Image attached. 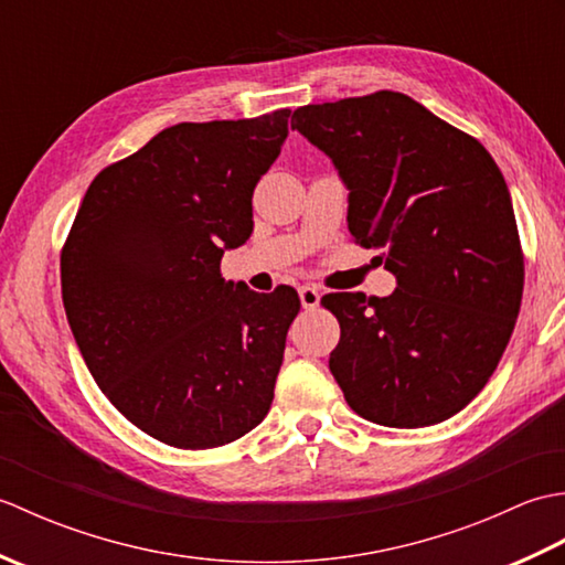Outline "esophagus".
Listing matches in <instances>:
<instances>
[{"label": "esophagus", "mask_w": 565, "mask_h": 565, "mask_svg": "<svg viewBox=\"0 0 565 565\" xmlns=\"http://www.w3.org/2000/svg\"><path fill=\"white\" fill-rule=\"evenodd\" d=\"M298 298H301V306H303L306 310L320 306V291H318V286H310V284L301 286V289H298Z\"/></svg>", "instance_id": "1"}]
</instances>
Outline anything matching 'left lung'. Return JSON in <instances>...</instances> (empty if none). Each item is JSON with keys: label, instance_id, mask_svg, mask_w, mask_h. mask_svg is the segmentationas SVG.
<instances>
[{"label": "left lung", "instance_id": "8db88e82", "mask_svg": "<svg viewBox=\"0 0 565 565\" xmlns=\"http://www.w3.org/2000/svg\"><path fill=\"white\" fill-rule=\"evenodd\" d=\"M291 126L347 186V225L381 249L395 291L328 294L330 371L356 415L427 427L493 376L520 313L524 262L512 199L476 138L401 92L308 104Z\"/></svg>", "mask_w": 565, "mask_h": 565}]
</instances>
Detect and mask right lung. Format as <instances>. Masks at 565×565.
Here are the masks:
<instances>
[{
	"instance_id": "add662e5",
	"label": "right lung",
	"mask_w": 565,
	"mask_h": 565,
	"mask_svg": "<svg viewBox=\"0 0 565 565\" xmlns=\"http://www.w3.org/2000/svg\"><path fill=\"white\" fill-rule=\"evenodd\" d=\"M289 109L177 124L94 177L60 257L70 330L126 419L211 449L269 413L298 294L225 281L252 235V191L279 158Z\"/></svg>"
}]
</instances>
